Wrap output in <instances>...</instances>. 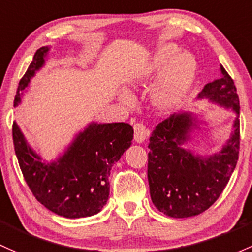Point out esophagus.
Wrapping results in <instances>:
<instances>
[{
	"label": "esophagus",
	"instance_id": "34e87169",
	"mask_svg": "<svg viewBox=\"0 0 252 252\" xmlns=\"http://www.w3.org/2000/svg\"><path fill=\"white\" fill-rule=\"evenodd\" d=\"M150 136V131L145 128L142 124H135L134 126V140L137 144H142L147 137Z\"/></svg>",
	"mask_w": 252,
	"mask_h": 252
}]
</instances>
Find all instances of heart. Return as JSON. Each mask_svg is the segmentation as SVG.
Here are the masks:
<instances>
[{"instance_id":"obj_1","label":"heart","mask_w":252,"mask_h":252,"mask_svg":"<svg viewBox=\"0 0 252 252\" xmlns=\"http://www.w3.org/2000/svg\"><path fill=\"white\" fill-rule=\"evenodd\" d=\"M151 88L152 105L161 113L179 110L189 95L195 78V65L187 53L177 52L174 44L160 46L136 72V81H147L158 75ZM124 104L133 102V95L126 91L119 93Z\"/></svg>"}]
</instances>
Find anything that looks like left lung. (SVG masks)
Here are the masks:
<instances>
[{
    "label": "left lung",
    "mask_w": 252,
    "mask_h": 252,
    "mask_svg": "<svg viewBox=\"0 0 252 252\" xmlns=\"http://www.w3.org/2000/svg\"><path fill=\"white\" fill-rule=\"evenodd\" d=\"M197 100L232 110L235 118L229 137L211 155L189 148L195 135L208 130V122L190 111L174 113L153 130L147 166L151 199L160 213L174 219L208 210L223 192L239 157V97L222 66L219 79L206 84Z\"/></svg>",
    "instance_id": "obj_1"
}]
</instances>
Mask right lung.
<instances>
[{
    "instance_id": "right-lung-1",
    "label": "right lung",
    "mask_w": 252,
    "mask_h": 252,
    "mask_svg": "<svg viewBox=\"0 0 252 252\" xmlns=\"http://www.w3.org/2000/svg\"><path fill=\"white\" fill-rule=\"evenodd\" d=\"M49 50L46 46L36 52L19 82L14 107L21 104ZM133 135V128L126 123L91 122L55 159L47 161L29 144L17 122L13 123L15 155L26 184L42 205L66 219L93 216L102 210L110 194L111 169L130 147Z\"/></svg>"
}]
</instances>
